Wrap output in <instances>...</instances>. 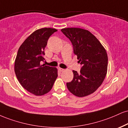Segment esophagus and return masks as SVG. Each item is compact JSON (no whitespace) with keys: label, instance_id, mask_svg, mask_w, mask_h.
I'll list each match as a JSON object with an SVG mask.
<instances>
[{"label":"esophagus","instance_id":"1","mask_svg":"<svg viewBox=\"0 0 128 128\" xmlns=\"http://www.w3.org/2000/svg\"><path fill=\"white\" fill-rule=\"evenodd\" d=\"M58 70H59V72H62L64 70V69L61 68H60V67H59V68H58Z\"/></svg>","mask_w":128,"mask_h":128}]
</instances>
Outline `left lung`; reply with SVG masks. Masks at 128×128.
Segmentation results:
<instances>
[{
	"label": "left lung",
	"instance_id": "obj_1",
	"mask_svg": "<svg viewBox=\"0 0 128 128\" xmlns=\"http://www.w3.org/2000/svg\"><path fill=\"white\" fill-rule=\"evenodd\" d=\"M73 46L74 54L82 65L80 73L73 70V79L67 83L71 93L79 97L94 93L105 79L108 56L100 42L88 30L80 28L61 29Z\"/></svg>",
	"mask_w": 128,
	"mask_h": 128
}]
</instances>
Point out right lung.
Returning a JSON list of instances; mask_svg holds the SVG:
<instances>
[{
	"mask_svg": "<svg viewBox=\"0 0 128 128\" xmlns=\"http://www.w3.org/2000/svg\"><path fill=\"white\" fill-rule=\"evenodd\" d=\"M56 31L51 28L37 30L18 49L15 61V74L22 86L36 96L50 91L57 78V68L40 64L44 61V49L48 39Z\"/></svg>",
	"mask_w": 128,
	"mask_h": 128,
	"instance_id": "1",
	"label": "right lung"
}]
</instances>
